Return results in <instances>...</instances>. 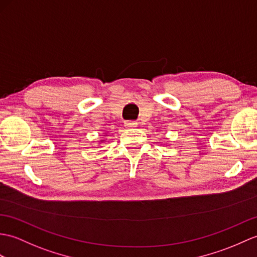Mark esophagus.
Masks as SVG:
<instances>
[{"mask_svg":"<svg viewBox=\"0 0 257 257\" xmlns=\"http://www.w3.org/2000/svg\"><path fill=\"white\" fill-rule=\"evenodd\" d=\"M124 126H126L127 128H135V127L138 126V122L134 121V120H129V121L124 122Z\"/></svg>","mask_w":257,"mask_h":257,"instance_id":"1","label":"esophagus"}]
</instances>
